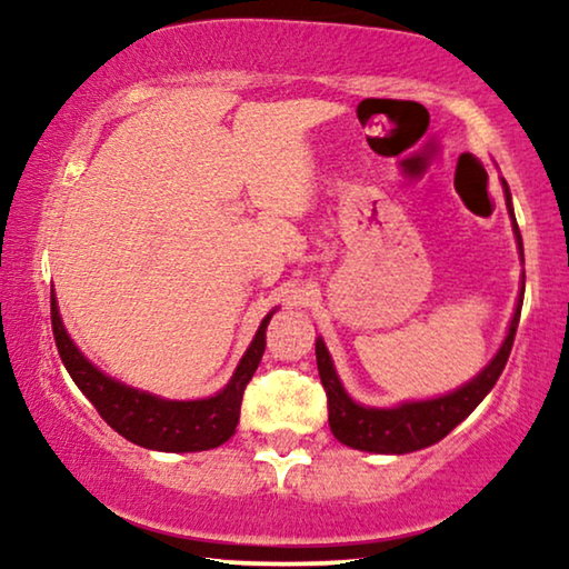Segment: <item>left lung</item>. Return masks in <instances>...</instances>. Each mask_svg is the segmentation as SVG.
<instances>
[{
	"mask_svg": "<svg viewBox=\"0 0 569 569\" xmlns=\"http://www.w3.org/2000/svg\"><path fill=\"white\" fill-rule=\"evenodd\" d=\"M505 197H508V209L512 214L508 183H505ZM512 222H516V214H512ZM516 238H518L520 253H523V240H520L518 224H516ZM520 306H523V295H520L516 316H512L510 331L502 341L500 352L495 355V360L489 362L487 368L471 380V383L461 386L453 393L442 396V399L403 403V407H396V409H368L349 399L347 391L339 383V376L337 370H333L329 352H326V345L318 339L316 362H318V376H321L326 399H329V427L333 438L345 442L349 448L370 450V453H411V450L427 448L432 446V442L446 438L456 425H461L463 419L479 407L481 399L492 391L497 378L502 376L505 362H508L510 357L512 341H516Z\"/></svg>",
	"mask_w": 569,
	"mask_h": 569,
	"instance_id": "left-lung-1",
	"label": "left lung"
}]
</instances>
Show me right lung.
Wrapping results in <instances>:
<instances>
[{
	"label": "right lung",
	"mask_w": 569,
	"mask_h": 569,
	"mask_svg": "<svg viewBox=\"0 0 569 569\" xmlns=\"http://www.w3.org/2000/svg\"><path fill=\"white\" fill-rule=\"evenodd\" d=\"M271 313L263 318L256 339L240 360L236 376L224 391L212 399L201 401H166L137 388H129L119 380L108 378L84 360L80 349L67 337L61 326L57 300L51 295V329L57 339L61 362L77 388L88 396L98 415L113 427L116 432L150 450H168V453H191V450H209L222 446L232 438L240 419V401H243L248 380L259 368L263 349H267V326Z\"/></svg>",
	"instance_id": "1"
}]
</instances>
